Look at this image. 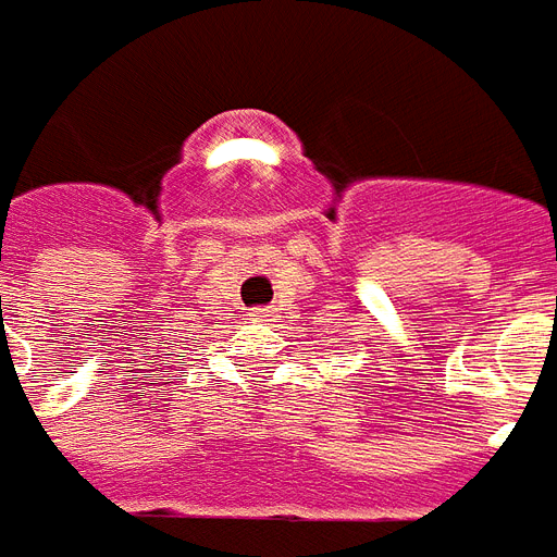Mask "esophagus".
<instances>
[{
    "instance_id": "esophagus-1",
    "label": "esophagus",
    "mask_w": 557,
    "mask_h": 557,
    "mask_svg": "<svg viewBox=\"0 0 557 557\" xmlns=\"http://www.w3.org/2000/svg\"><path fill=\"white\" fill-rule=\"evenodd\" d=\"M250 315H253V321H271L274 319V310H271V307H262V310H253Z\"/></svg>"
}]
</instances>
